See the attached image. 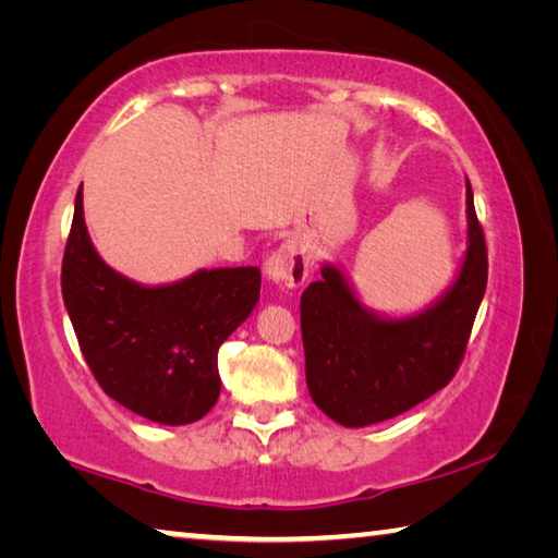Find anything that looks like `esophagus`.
Here are the masks:
<instances>
[{
    "instance_id": "esophagus-1",
    "label": "esophagus",
    "mask_w": 558,
    "mask_h": 558,
    "mask_svg": "<svg viewBox=\"0 0 558 558\" xmlns=\"http://www.w3.org/2000/svg\"><path fill=\"white\" fill-rule=\"evenodd\" d=\"M266 276L280 288L295 290L307 280V260L292 243H282L266 260Z\"/></svg>"
}]
</instances>
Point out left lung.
<instances>
[{
    "label": "left lung",
    "mask_w": 558,
    "mask_h": 558,
    "mask_svg": "<svg viewBox=\"0 0 558 558\" xmlns=\"http://www.w3.org/2000/svg\"><path fill=\"white\" fill-rule=\"evenodd\" d=\"M468 253L452 288L426 313L384 319L359 305L342 272L323 266L300 300L307 389L347 428L389 421L448 386L465 356L487 288V243L468 182Z\"/></svg>",
    "instance_id": "left-lung-1"
}]
</instances>
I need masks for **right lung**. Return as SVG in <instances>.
<instances>
[{
	"label": "right lung",
	"mask_w": 558,
	"mask_h": 558,
	"mask_svg": "<svg viewBox=\"0 0 558 558\" xmlns=\"http://www.w3.org/2000/svg\"><path fill=\"white\" fill-rule=\"evenodd\" d=\"M61 292L93 376L110 399L165 426H184L221 393L219 347L260 295V270H199L145 288L108 268L83 221V192L63 251Z\"/></svg>",
	"instance_id": "1"
}]
</instances>
